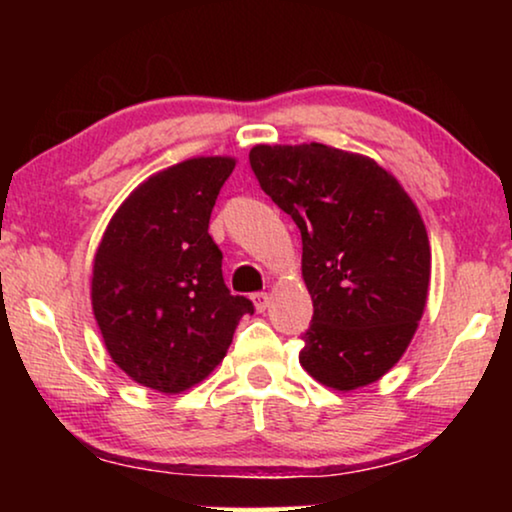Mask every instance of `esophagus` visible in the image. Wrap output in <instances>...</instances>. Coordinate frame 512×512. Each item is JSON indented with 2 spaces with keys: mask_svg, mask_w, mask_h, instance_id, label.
I'll return each mask as SVG.
<instances>
[{
  "mask_svg": "<svg viewBox=\"0 0 512 512\" xmlns=\"http://www.w3.org/2000/svg\"><path fill=\"white\" fill-rule=\"evenodd\" d=\"M251 300H254V305H256L258 312L268 310V305H270V296H268V293L258 291V293H254V296H251Z\"/></svg>",
  "mask_w": 512,
  "mask_h": 512,
  "instance_id": "esophagus-1",
  "label": "esophagus"
}]
</instances>
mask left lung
<instances>
[{"instance_id":"8db88e82","label":"left lung","mask_w":512,"mask_h":512,"mask_svg":"<svg viewBox=\"0 0 512 512\" xmlns=\"http://www.w3.org/2000/svg\"><path fill=\"white\" fill-rule=\"evenodd\" d=\"M249 163L303 237L314 314L300 366L338 391L380 380L410 345L429 291L417 207L375 160L326 144H261Z\"/></svg>"}]
</instances>
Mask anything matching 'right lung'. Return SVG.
<instances>
[{
	"label": "right lung",
	"instance_id": "add662e5",
	"mask_svg": "<svg viewBox=\"0 0 512 512\" xmlns=\"http://www.w3.org/2000/svg\"><path fill=\"white\" fill-rule=\"evenodd\" d=\"M233 158H191L153 174L109 221L93 265V312L132 380L179 394L212 373L254 303L223 282L209 235Z\"/></svg>",
	"mask_w": 512,
	"mask_h": 512
}]
</instances>
